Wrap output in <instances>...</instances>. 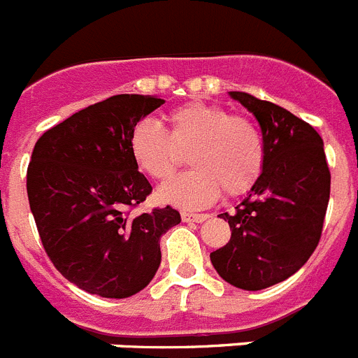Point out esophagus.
<instances>
[{"label": "esophagus", "mask_w": 358, "mask_h": 358, "mask_svg": "<svg viewBox=\"0 0 358 358\" xmlns=\"http://www.w3.org/2000/svg\"><path fill=\"white\" fill-rule=\"evenodd\" d=\"M208 217H210V215L206 213H186V211L181 213L182 222H204Z\"/></svg>", "instance_id": "34e87169"}]
</instances>
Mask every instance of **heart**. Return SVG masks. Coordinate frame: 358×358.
Here are the masks:
<instances>
[{
	"mask_svg": "<svg viewBox=\"0 0 358 358\" xmlns=\"http://www.w3.org/2000/svg\"><path fill=\"white\" fill-rule=\"evenodd\" d=\"M169 132L152 120H140L129 132V152L136 166L157 182L176 173L188 150L194 166L163 186L159 199L186 210L204 208L218 195L238 197L258 181L265 164L260 129L249 118L220 106L188 102L166 113Z\"/></svg>",
	"mask_w": 358,
	"mask_h": 358,
	"instance_id": "1",
	"label": "heart"
}]
</instances>
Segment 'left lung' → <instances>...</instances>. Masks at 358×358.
I'll list each match as a JSON object with an SVG mask.
<instances>
[{
    "instance_id": "8db88e82",
    "label": "left lung",
    "mask_w": 358,
    "mask_h": 358,
    "mask_svg": "<svg viewBox=\"0 0 358 358\" xmlns=\"http://www.w3.org/2000/svg\"><path fill=\"white\" fill-rule=\"evenodd\" d=\"M231 96L258 120L265 164L248 197L227 220L231 238L210 255L222 280L262 290L297 273L317 248L330 199L321 136L290 110L243 91Z\"/></svg>"
}]
</instances>
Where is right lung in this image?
<instances>
[{
    "instance_id": "add662e5",
    "label": "right lung",
    "mask_w": 358,
    "mask_h": 358,
    "mask_svg": "<svg viewBox=\"0 0 358 358\" xmlns=\"http://www.w3.org/2000/svg\"><path fill=\"white\" fill-rule=\"evenodd\" d=\"M163 98L116 94L37 140L27 172L30 210L55 268L102 297L134 296L161 264L159 238L181 222L172 206L131 211L152 194L129 152V132Z\"/></svg>"
}]
</instances>
